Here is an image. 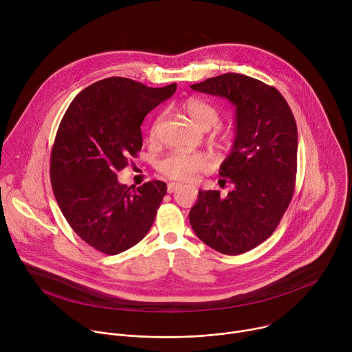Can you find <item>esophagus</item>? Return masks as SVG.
<instances>
[{
    "label": "esophagus",
    "mask_w": 352,
    "mask_h": 352,
    "mask_svg": "<svg viewBox=\"0 0 352 352\" xmlns=\"http://www.w3.org/2000/svg\"><path fill=\"white\" fill-rule=\"evenodd\" d=\"M181 186V184H177V182H170L168 185H167V192L168 193H173V192H175L178 188Z\"/></svg>",
    "instance_id": "obj_1"
}]
</instances>
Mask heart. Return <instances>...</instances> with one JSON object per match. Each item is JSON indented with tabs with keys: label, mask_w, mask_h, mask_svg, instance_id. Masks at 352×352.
I'll return each instance as SVG.
<instances>
[{
	"label": "heart",
	"mask_w": 352,
	"mask_h": 352,
	"mask_svg": "<svg viewBox=\"0 0 352 352\" xmlns=\"http://www.w3.org/2000/svg\"><path fill=\"white\" fill-rule=\"evenodd\" d=\"M184 111L192 121L195 126L199 129H210L220 120V113L216 106L200 98H188L182 104ZM160 125V120L155 122L150 129V136L155 138L157 135V129ZM232 136L231 131H224L221 133V140L227 142ZM210 167V162L206 156L199 153H182L175 152L164 157L159 163V170L168 178L175 181H190L199 173H202Z\"/></svg>",
	"instance_id": "obj_1"
}]
</instances>
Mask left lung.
<instances>
[{
    "mask_svg": "<svg viewBox=\"0 0 352 352\" xmlns=\"http://www.w3.org/2000/svg\"><path fill=\"white\" fill-rule=\"evenodd\" d=\"M235 106V139L220 166V190H199L189 223L200 241L224 255H241L266 241L294 195L298 131L281 93L258 79L223 74L190 86Z\"/></svg>",
    "mask_w": 352,
    "mask_h": 352,
    "instance_id": "1",
    "label": "left lung"
}]
</instances>
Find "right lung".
Instances as JSON below:
<instances>
[{"mask_svg":"<svg viewBox=\"0 0 352 352\" xmlns=\"http://www.w3.org/2000/svg\"><path fill=\"white\" fill-rule=\"evenodd\" d=\"M177 83L148 87L113 76L83 89L69 104L52 150L50 178L72 230L90 246L117 255L144 238L167 193L163 181L138 188L117 171L142 148L140 125Z\"/></svg>","mask_w":352,"mask_h":352,"instance_id":"1","label":"right lung"}]
</instances>
